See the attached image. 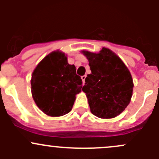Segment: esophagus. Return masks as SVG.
Wrapping results in <instances>:
<instances>
[{"instance_id": "34e87169", "label": "esophagus", "mask_w": 159, "mask_h": 159, "mask_svg": "<svg viewBox=\"0 0 159 159\" xmlns=\"http://www.w3.org/2000/svg\"><path fill=\"white\" fill-rule=\"evenodd\" d=\"M85 78H86V75H83V76H81V80H82L83 81V84H84V83H85Z\"/></svg>"}]
</instances>
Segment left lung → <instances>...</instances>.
<instances>
[{
    "label": "left lung",
    "instance_id": "left-lung-1",
    "mask_svg": "<svg viewBox=\"0 0 159 159\" xmlns=\"http://www.w3.org/2000/svg\"><path fill=\"white\" fill-rule=\"evenodd\" d=\"M89 61L82 91L89 100L91 112L101 118H112L121 113L131 102L133 81L124 62L110 49L98 53L82 51Z\"/></svg>",
    "mask_w": 159,
    "mask_h": 159
}]
</instances>
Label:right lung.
Masks as SVG:
<instances>
[{"label":"right lung","mask_w":159,"mask_h":159,"mask_svg":"<svg viewBox=\"0 0 159 159\" xmlns=\"http://www.w3.org/2000/svg\"><path fill=\"white\" fill-rule=\"evenodd\" d=\"M30 84L37 106L47 115L58 117L70 111L75 95L81 91L82 80L75 65L68 63L65 53L56 51L37 65Z\"/></svg>","instance_id":"add662e5"}]
</instances>
